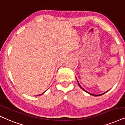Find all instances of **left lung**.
<instances>
[{"instance_id":"left-lung-1","label":"left lung","mask_w":125,"mask_h":125,"mask_svg":"<svg viewBox=\"0 0 125 125\" xmlns=\"http://www.w3.org/2000/svg\"><path fill=\"white\" fill-rule=\"evenodd\" d=\"M77 83H78V85H79V86H80V88H81V89L83 90V91H84L85 92H86V93H88V94H91V95H92V96H102V95H103V94H105V93H106V92H108V91H107V92H104V93H103V94H90V93H89V92H87V91H86V90H85L84 89H83V87H82V86H81V85H80V83H78V80H77Z\"/></svg>"}]
</instances>
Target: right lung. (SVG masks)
Here are the masks:
<instances>
[{
    "mask_svg": "<svg viewBox=\"0 0 125 125\" xmlns=\"http://www.w3.org/2000/svg\"><path fill=\"white\" fill-rule=\"evenodd\" d=\"M44 93H42V94H44ZM42 94H39V95H37V96H40V95H42Z\"/></svg>",
    "mask_w": 125,
    "mask_h": 125,
    "instance_id": "1",
    "label": "right lung"
}]
</instances>
